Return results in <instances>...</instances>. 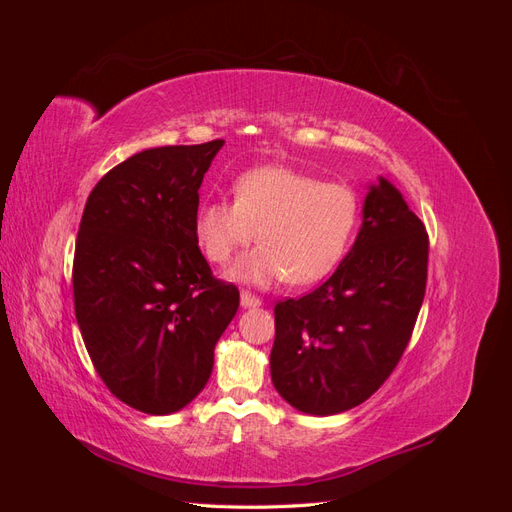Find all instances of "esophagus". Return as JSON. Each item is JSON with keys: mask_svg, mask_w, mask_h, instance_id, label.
I'll return each instance as SVG.
<instances>
[{"mask_svg": "<svg viewBox=\"0 0 512 512\" xmlns=\"http://www.w3.org/2000/svg\"><path fill=\"white\" fill-rule=\"evenodd\" d=\"M241 305L243 307H258V305H262V301L258 297H254L252 292H241Z\"/></svg>", "mask_w": 512, "mask_h": 512, "instance_id": "esophagus-1", "label": "esophagus"}]
</instances>
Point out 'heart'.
<instances>
[{
	"instance_id": "1",
	"label": "heart",
	"mask_w": 512,
	"mask_h": 512,
	"mask_svg": "<svg viewBox=\"0 0 512 512\" xmlns=\"http://www.w3.org/2000/svg\"><path fill=\"white\" fill-rule=\"evenodd\" d=\"M359 218L356 194L344 183L284 166L247 170L235 200L213 198L198 207L196 239L215 265H228L256 237L260 245L230 269L237 282L269 286L312 284L342 258Z\"/></svg>"
}]
</instances>
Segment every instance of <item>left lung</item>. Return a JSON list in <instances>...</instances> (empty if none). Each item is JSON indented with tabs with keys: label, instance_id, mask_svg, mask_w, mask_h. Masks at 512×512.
<instances>
[{
	"label": "left lung",
	"instance_id": "obj_1",
	"mask_svg": "<svg viewBox=\"0 0 512 512\" xmlns=\"http://www.w3.org/2000/svg\"><path fill=\"white\" fill-rule=\"evenodd\" d=\"M429 237L380 177L350 254L327 282L275 305L271 380L292 408L329 416L374 395L393 374L421 312Z\"/></svg>",
	"mask_w": 512,
	"mask_h": 512
}]
</instances>
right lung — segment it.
I'll list each match as a JSON object with an SVG mask.
<instances>
[{
    "mask_svg": "<svg viewBox=\"0 0 512 512\" xmlns=\"http://www.w3.org/2000/svg\"><path fill=\"white\" fill-rule=\"evenodd\" d=\"M224 141L145 149L91 190L76 237L74 314L119 401L170 414L205 389L239 290L198 247V188Z\"/></svg>",
    "mask_w": 512,
    "mask_h": 512,
    "instance_id": "add662e5",
    "label": "right lung"
}]
</instances>
